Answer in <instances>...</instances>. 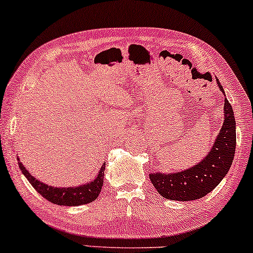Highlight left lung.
<instances>
[{
  "label": "left lung",
  "instance_id": "left-lung-1",
  "mask_svg": "<svg viewBox=\"0 0 253 253\" xmlns=\"http://www.w3.org/2000/svg\"><path fill=\"white\" fill-rule=\"evenodd\" d=\"M220 91L223 86L217 79ZM225 95V93H224ZM236 150V121L224 98V121L212 148L200 164L177 172H152L150 181L162 197L172 201H194L212 191L228 174Z\"/></svg>",
  "mask_w": 253,
  "mask_h": 253
}]
</instances>
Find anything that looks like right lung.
I'll use <instances>...</instances> for the list:
<instances>
[{
  "mask_svg": "<svg viewBox=\"0 0 253 253\" xmlns=\"http://www.w3.org/2000/svg\"><path fill=\"white\" fill-rule=\"evenodd\" d=\"M17 160L22 172L28 178L31 185L37 190V193L41 194L45 200L50 201L51 203L58 204V206L77 207L93 202L95 198L99 196V194H100L101 187L104 184L105 164L101 166L100 170H99L98 175L93 181L87 182L86 184H81L78 187L57 188L52 187V185L42 183L41 181H38L36 177L33 176L27 170V168L22 165V162H20V159L17 158Z\"/></svg>",
  "mask_w": 253,
  "mask_h": 253,
  "instance_id": "right-lung-1",
  "label": "right lung"
}]
</instances>
